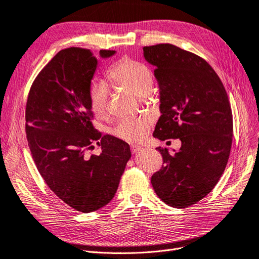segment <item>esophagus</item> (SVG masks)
<instances>
[{"instance_id":"obj_1","label":"esophagus","mask_w":259,"mask_h":259,"mask_svg":"<svg viewBox=\"0 0 259 259\" xmlns=\"http://www.w3.org/2000/svg\"><path fill=\"white\" fill-rule=\"evenodd\" d=\"M143 148L141 146H137V145H131V151L133 154H137V152L141 151Z\"/></svg>"}]
</instances>
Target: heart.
I'll return each instance as SVG.
<instances>
[{
    "mask_svg": "<svg viewBox=\"0 0 259 259\" xmlns=\"http://www.w3.org/2000/svg\"><path fill=\"white\" fill-rule=\"evenodd\" d=\"M108 80L112 85L127 90L138 97H144L154 85V74L149 67L130 57H121L109 69ZM89 101L93 113L100 119L109 116V91L103 82H95L89 92ZM151 124L147 116L123 117L114 128V136L129 143H138L144 140Z\"/></svg>",
    "mask_w": 259,
    "mask_h": 259,
    "instance_id": "heart-1",
    "label": "heart"
}]
</instances>
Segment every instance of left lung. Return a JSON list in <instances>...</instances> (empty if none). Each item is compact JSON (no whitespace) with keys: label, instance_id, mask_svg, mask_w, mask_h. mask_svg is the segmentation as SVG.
Masks as SVG:
<instances>
[{"label":"left lung","instance_id":"8db88e82","mask_svg":"<svg viewBox=\"0 0 259 259\" xmlns=\"http://www.w3.org/2000/svg\"><path fill=\"white\" fill-rule=\"evenodd\" d=\"M155 66L161 116L154 137L179 139L180 149L163 158L151 176L156 194L166 205L186 208L204 198L226 167L233 142V114L222 81L204 59L170 44L143 48Z\"/></svg>","mask_w":259,"mask_h":259}]
</instances>
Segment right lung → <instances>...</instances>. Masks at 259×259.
<instances>
[{
    "instance_id": "obj_1",
    "label": "right lung",
    "mask_w": 259,
    "mask_h": 259,
    "mask_svg": "<svg viewBox=\"0 0 259 259\" xmlns=\"http://www.w3.org/2000/svg\"><path fill=\"white\" fill-rule=\"evenodd\" d=\"M108 59L113 50H100ZM97 59L82 48L57 53L34 80L25 108V132L33 160L54 194L76 211L109 204L131 158L130 146L95 129L89 101ZM94 144L99 156L87 154Z\"/></svg>"
}]
</instances>
